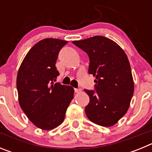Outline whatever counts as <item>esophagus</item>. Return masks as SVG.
<instances>
[{"instance_id": "obj_1", "label": "esophagus", "mask_w": 152, "mask_h": 152, "mask_svg": "<svg viewBox=\"0 0 152 152\" xmlns=\"http://www.w3.org/2000/svg\"><path fill=\"white\" fill-rule=\"evenodd\" d=\"M75 93H80L81 91H82V90L80 89V88H75Z\"/></svg>"}]
</instances>
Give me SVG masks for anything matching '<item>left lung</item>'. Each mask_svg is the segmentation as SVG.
Returning a JSON list of instances; mask_svg holds the SVG:
<instances>
[{"instance_id":"1","label":"left lung","mask_w":152,"mask_h":152,"mask_svg":"<svg viewBox=\"0 0 152 152\" xmlns=\"http://www.w3.org/2000/svg\"><path fill=\"white\" fill-rule=\"evenodd\" d=\"M72 42L88 53V72L96 79V91L84 89L90 97L86 115L95 124L113 126L126 113L133 96V77L127 56L117 43L104 36Z\"/></svg>"}]
</instances>
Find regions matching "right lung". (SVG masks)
<instances>
[{"label": "right lung", "mask_w": 152, "mask_h": 152, "mask_svg": "<svg viewBox=\"0 0 152 152\" xmlns=\"http://www.w3.org/2000/svg\"><path fill=\"white\" fill-rule=\"evenodd\" d=\"M68 41L47 38L35 44L23 60L17 77L20 106L38 128L51 130L63 123L74 98L71 86L54 83L58 52Z\"/></svg>", "instance_id": "right-lung-1"}]
</instances>
